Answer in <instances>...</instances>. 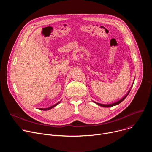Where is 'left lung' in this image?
<instances>
[{
  "mask_svg": "<svg viewBox=\"0 0 152 152\" xmlns=\"http://www.w3.org/2000/svg\"><path fill=\"white\" fill-rule=\"evenodd\" d=\"M135 80V79H134ZM132 86H131V88H132ZM131 90H130L128 92H127V93L126 94V96H124L122 99H121L120 100H119L118 101H117V102H114V103H111V104H101V103H97V102H94V101H93L95 103H96L97 104H98V105H99V106H102V107H112V106H115V105H117V104H118L119 103H120L121 102H123L125 99H126V97L127 96V95L129 94V93H130V91H131Z\"/></svg>",
  "mask_w": 152,
  "mask_h": 152,
  "instance_id": "8db88e82",
  "label": "left lung"
}]
</instances>
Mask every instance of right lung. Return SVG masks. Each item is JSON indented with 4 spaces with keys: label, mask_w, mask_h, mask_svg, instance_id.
Here are the masks:
<instances>
[{
    "label": "right lung",
    "mask_w": 152,
    "mask_h": 152,
    "mask_svg": "<svg viewBox=\"0 0 152 152\" xmlns=\"http://www.w3.org/2000/svg\"><path fill=\"white\" fill-rule=\"evenodd\" d=\"M60 102H58L57 103L55 104L54 105H52V106H50V107H47V108H39V110H42V111H47V110H49L52 109V108L54 107L55 106H56L57 104H59Z\"/></svg>",
    "instance_id": "obj_1"
}]
</instances>
